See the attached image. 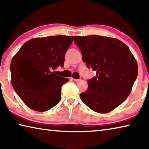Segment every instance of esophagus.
Segmentation results:
<instances>
[{
    "label": "esophagus",
    "mask_w": 149,
    "mask_h": 149,
    "mask_svg": "<svg viewBox=\"0 0 149 149\" xmlns=\"http://www.w3.org/2000/svg\"><path fill=\"white\" fill-rule=\"evenodd\" d=\"M72 79L73 80V81H75V82H78V81H81V79H74V78H72Z\"/></svg>",
    "instance_id": "34e87169"
}]
</instances>
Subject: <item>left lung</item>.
I'll return each instance as SVG.
<instances>
[{
  "mask_svg": "<svg viewBox=\"0 0 149 149\" xmlns=\"http://www.w3.org/2000/svg\"><path fill=\"white\" fill-rule=\"evenodd\" d=\"M83 60L96 71L80 99L91 109L107 113L127 99L137 77L138 65L129 47L117 39L97 35L74 36Z\"/></svg>",
  "mask_w": 149,
  "mask_h": 149,
  "instance_id": "8db88e82",
  "label": "left lung"
}]
</instances>
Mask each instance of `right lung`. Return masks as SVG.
Instances as JSON below:
<instances>
[{
  "label": "right lung",
  "mask_w": 149,
  "mask_h": 149,
  "mask_svg": "<svg viewBox=\"0 0 149 149\" xmlns=\"http://www.w3.org/2000/svg\"><path fill=\"white\" fill-rule=\"evenodd\" d=\"M73 36L57 35L30 39L22 45L10 64L12 84L17 95L31 109L45 112L61 100V87L68 78L52 72L64 66L65 54ZM26 63V67L19 64Z\"/></svg>",
  "instance_id": "right-lung-1"
}]
</instances>
